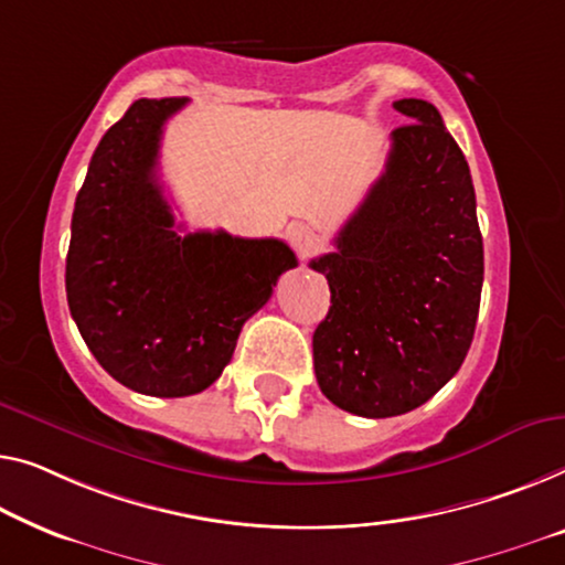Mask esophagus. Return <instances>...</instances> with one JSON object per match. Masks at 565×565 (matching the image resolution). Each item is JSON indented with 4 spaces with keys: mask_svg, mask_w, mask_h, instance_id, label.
I'll list each match as a JSON object with an SVG mask.
<instances>
[{
    "mask_svg": "<svg viewBox=\"0 0 565 565\" xmlns=\"http://www.w3.org/2000/svg\"><path fill=\"white\" fill-rule=\"evenodd\" d=\"M286 238L291 241V246L299 250V254H307V250L315 246V241H317V233H315V228H311V225H307V223H291L289 228H286Z\"/></svg>",
    "mask_w": 565,
    "mask_h": 565,
    "instance_id": "34e87169",
    "label": "esophagus"
}]
</instances>
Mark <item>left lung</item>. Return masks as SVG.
<instances>
[{
	"instance_id": "8db88e82",
	"label": "left lung",
	"mask_w": 565,
	"mask_h": 565,
	"mask_svg": "<svg viewBox=\"0 0 565 565\" xmlns=\"http://www.w3.org/2000/svg\"><path fill=\"white\" fill-rule=\"evenodd\" d=\"M385 172L311 260L332 307L311 337L315 373L337 408L401 416L457 375L475 337L484 279L475 184L436 106L393 104Z\"/></svg>"
}]
</instances>
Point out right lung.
Returning a JSON list of instances; mask_svg holds the SVG:
<instances>
[{"instance_id":"right-lung-1","label":"right lung","mask_w":565,"mask_h":565,"mask_svg":"<svg viewBox=\"0 0 565 565\" xmlns=\"http://www.w3.org/2000/svg\"><path fill=\"white\" fill-rule=\"evenodd\" d=\"M188 98H139L104 134L75 198L67 307L126 388L182 398L231 363L246 319L297 256L279 238L180 235L157 180L164 124Z\"/></svg>"}]
</instances>
